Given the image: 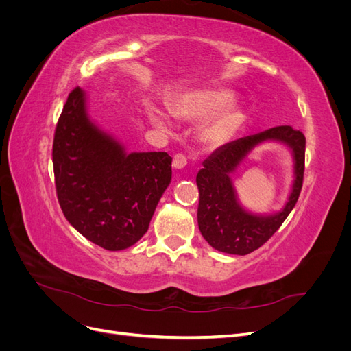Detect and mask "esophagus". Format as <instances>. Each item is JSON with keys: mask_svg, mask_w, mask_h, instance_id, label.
Here are the masks:
<instances>
[{"mask_svg": "<svg viewBox=\"0 0 351 351\" xmlns=\"http://www.w3.org/2000/svg\"><path fill=\"white\" fill-rule=\"evenodd\" d=\"M187 156L184 154H176L173 158V167L174 168H184L187 164Z\"/></svg>", "mask_w": 351, "mask_h": 351, "instance_id": "obj_1", "label": "esophagus"}]
</instances>
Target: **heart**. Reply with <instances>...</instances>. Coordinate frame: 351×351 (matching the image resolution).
<instances>
[{
    "mask_svg": "<svg viewBox=\"0 0 351 351\" xmlns=\"http://www.w3.org/2000/svg\"><path fill=\"white\" fill-rule=\"evenodd\" d=\"M232 93L224 88H206L183 95L173 104V112L182 119H204L212 115L204 127V137L210 145L228 142L244 123L243 111L236 107ZM151 121L162 129L168 127L167 115L155 107L146 108Z\"/></svg>",
    "mask_w": 351,
    "mask_h": 351,
    "instance_id": "b5f03b06",
    "label": "heart"
}]
</instances>
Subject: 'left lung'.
I'll list each match as a JSON object with an SVG mask.
<instances>
[{"instance_id": "8db88e82", "label": "left lung", "mask_w": 351, "mask_h": 351, "mask_svg": "<svg viewBox=\"0 0 351 351\" xmlns=\"http://www.w3.org/2000/svg\"><path fill=\"white\" fill-rule=\"evenodd\" d=\"M265 140H280L295 152L296 180L286 208L278 215L256 217L247 215L237 204L229 176L244 156ZM306 137L290 125H277L258 134L241 137L221 146L204 161L196 176L199 189L197 224L204 239L212 247L231 254H247L263 246L289 217L300 196L304 177Z\"/></svg>"}]
</instances>
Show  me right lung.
<instances>
[{
    "mask_svg": "<svg viewBox=\"0 0 351 351\" xmlns=\"http://www.w3.org/2000/svg\"><path fill=\"white\" fill-rule=\"evenodd\" d=\"M171 161L167 152L127 155L89 121L80 88L69 93L52 142L56 190L62 214L92 243L123 250L142 239L171 182Z\"/></svg>",
    "mask_w": 351,
    "mask_h": 351,
    "instance_id": "obj_1",
    "label": "right lung"
}]
</instances>
